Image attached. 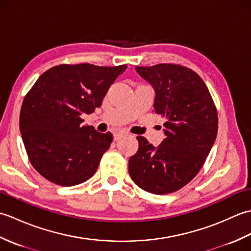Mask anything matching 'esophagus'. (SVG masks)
I'll return each instance as SVG.
<instances>
[{
    "instance_id": "esophagus-1",
    "label": "esophagus",
    "mask_w": 251,
    "mask_h": 251,
    "mask_svg": "<svg viewBox=\"0 0 251 251\" xmlns=\"http://www.w3.org/2000/svg\"><path fill=\"white\" fill-rule=\"evenodd\" d=\"M127 134L126 132H124V131H119V132H115L114 134V140H119V139H121L122 137H124V136H126Z\"/></svg>"
}]
</instances>
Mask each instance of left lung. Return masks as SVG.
I'll use <instances>...</instances> for the list:
<instances>
[{"label":"left lung","instance_id":"8db88e82","mask_svg":"<svg viewBox=\"0 0 251 251\" xmlns=\"http://www.w3.org/2000/svg\"><path fill=\"white\" fill-rule=\"evenodd\" d=\"M136 71L154 88V112L166 122L158 147L137 137L139 148L129 158V175L147 192L173 193L195 177L214 146L216 105L204 81L189 68L159 63Z\"/></svg>","mask_w":251,"mask_h":251}]
</instances>
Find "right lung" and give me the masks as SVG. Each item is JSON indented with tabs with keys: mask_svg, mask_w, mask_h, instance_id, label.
I'll return each mask as SVG.
<instances>
[{
	"mask_svg": "<svg viewBox=\"0 0 251 251\" xmlns=\"http://www.w3.org/2000/svg\"><path fill=\"white\" fill-rule=\"evenodd\" d=\"M127 66L60 65L37 78L21 105L19 127L32 166L50 182L72 186L92 178L113 136L83 125Z\"/></svg>",
	"mask_w": 251,
	"mask_h": 251,
	"instance_id": "1",
	"label": "right lung"
}]
</instances>
